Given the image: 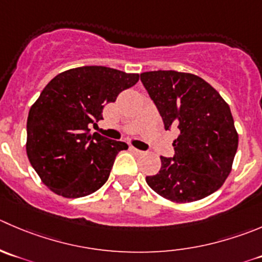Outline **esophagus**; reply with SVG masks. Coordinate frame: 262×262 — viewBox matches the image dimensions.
<instances>
[{"label": "esophagus", "mask_w": 262, "mask_h": 262, "mask_svg": "<svg viewBox=\"0 0 262 262\" xmlns=\"http://www.w3.org/2000/svg\"><path fill=\"white\" fill-rule=\"evenodd\" d=\"M132 151H133L134 154H137V155H143V154H144L143 151H141V149L136 148V147H132Z\"/></svg>", "instance_id": "obj_1"}]
</instances>
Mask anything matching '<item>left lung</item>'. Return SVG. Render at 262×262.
I'll return each mask as SVG.
<instances>
[{
  "label": "left lung",
  "instance_id": "8db88e82",
  "mask_svg": "<svg viewBox=\"0 0 262 262\" xmlns=\"http://www.w3.org/2000/svg\"><path fill=\"white\" fill-rule=\"evenodd\" d=\"M141 80L166 130L179 129L175 155L161 156V169L146 177L157 194L177 204L194 202L216 192L232 171L238 148L230 107L206 80L190 73L157 70Z\"/></svg>",
  "mask_w": 262,
  "mask_h": 262
}]
</instances>
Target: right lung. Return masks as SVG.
I'll return each mask as SVG.
<instances>
[{
  "label": "right lung",
  "mask_w": 262,
  "mask_h": 262,
  "mask_svg": "<svg viewBox=\"0 0 262 262\" xmlns=\"http://www.w3.org/2000/svg\"><path fill=\"white\" fill-rule=\"evenodd\" d=\"M139 74L106 67H80L56 75L32 105L27 155L43 184L65 199H79L108 179L116 155L128 148L90 126L102 120L106 103L133 87Z\"/></svg>",
  "instance_id": "add662e5"
}]
</instances>
